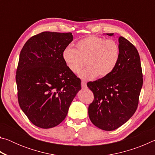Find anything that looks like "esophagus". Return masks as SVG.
<instances>
[{
  "label": "esophagus",
  "instance_id": "esophagus-1",
  "mask_svg": "<svg viewBox=\"0 0 155 155\" xmlns=\"http://www.w3.org/2000/svg\"><path fill=\"white\" fill-rule=\"evenodd\" d=\"M81 87L83 88H85L87 87V84H86V82L85 81H81Z\"/></svg>",
  "mask_w": 155,
  "mask_h": 155
}]
</instances>
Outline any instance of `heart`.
Segmentation results:
<instances>
[{
  "label": "heart",
  "instance_id": "obj_1",
  "mask_svg": "<svg viewBox=\"0 0 155 155\" xmlns=\"http://www.w3.org/2000/svg\"><path fill=\"white\" fill-rule=\"evenodd\" d=\"M76 46L77 49L66 47L63 51V59L74 74L81 71L85 62L87 68L79 74L83 79L106 77L118 64L120 48L114 40L90 35L78 41Z\"/></svg>",
  "mask_w": 155,
  "mask_h": 155
}]
</instances>
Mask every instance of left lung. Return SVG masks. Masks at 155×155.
<instances>
[{
	"mask_svg": "<svg viewBox=\"0 0 155 155\" xmlns=\"http://www.w3.org/2000/svg\"><path fill=\"white\" fill-rule=\"evenodd\" d=\"M111 36L114 33H107ZM120 58L111 74L87 85L94 94L88 107L91 122L104 130H114L127 122L138 107L143 85L140 57L135 46L119 38Z\"/></svg>",
	"mask_w": 155,
	"mask_h": 155,
	"instance_id": "1",
	"label": "left lung"
}]
</instances>
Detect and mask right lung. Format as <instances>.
<instances>
[{"instance_id": "add662e5", "label": "right lung", "mask_w": 155, "mask_h": 155, "mask_svg": "<svg viewBox=\"0 0 155 155\" xmlns=\"http://www.w3.org/2000/svg\"><path fill=\"white\" fill-rule=\"evenodd\" d=\"M73 40L72 33L44 31L25 44L16 70L18 100L36 127L50 128L66 117L81 81L68 69L63 51Z\"/></svg>"}]
</instances>
